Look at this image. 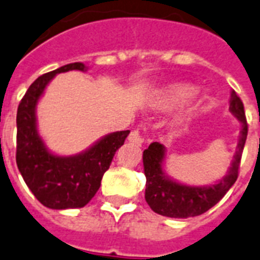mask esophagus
<instances>
[{"instance_id": "34e87169", "label": "esophagus", "mask_w": 260, "mask_h": 260, "mask_svg": "<svg viewBox=\"0 0 260 260\" xmlns=\"http://www.w3.org/2000/svg\"><path fill=\"white\" fill-rule=\"evenodd\" d=\"M128 140H129L131 143H134V144H141V143L144 141V137L140 135V131L135 129L129 134V136H128Z\"/></svg>"}]
</instances>
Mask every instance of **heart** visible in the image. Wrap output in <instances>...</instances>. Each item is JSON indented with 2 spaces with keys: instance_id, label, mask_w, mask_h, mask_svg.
I'll return each mask as SVG.
<instances>
[{
  "instance_id": "b5f03b06",
  "label": "heart",
  "mask_w": 260,
  "mask_h": 260,
  "mask_svg": "<svg viewBox=\"0 0 260 260\" xmlns=\"http://www.w3.org/2000/svg\"><path fill=\"white\" fill-rule=\"evenodd\" d=\"M195 93V88L187 84H171L161 89L155 100V104L160 109H171L183 104Z\"/></svg>"
}]
</instances>
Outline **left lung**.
Here are the masks:
<instances>
[{"label": "left lung", "instance_id": "obj_1", "mask_svg": "<svg viewBox=\"0 0 260 260\" xmlns=\"http://www.w3.org/2000/svg\"><path fill=\"white\" fill-rule=\"evenodd\" d=\"M230 112L242 124L239 143L236 147V152L230 170L216 184L193 187V185H185L172 180L163 170L166 148L160 143H152L148 148L143 152V164H144V174L147 178L145 200L152 211L168 218L185 219L198 216L212 208L233 187L238 179L242 152H243L247 132H248L243 103L236 94L235 90L231 92Z\"/></svg>", "mask_w": 260, "mask_h": 260}]
</instances>
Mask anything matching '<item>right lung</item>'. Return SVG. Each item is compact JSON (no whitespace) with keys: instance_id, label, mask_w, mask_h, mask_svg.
I'll return each instance as SVG.
<instances>
[{"instance_id":"add662e5","label":"right lung","mask_w":260,"mask_h":260,"mask_svg":"<svg viewBox=\"0 0 260 260\" xmlns=\"http://www.w3.org/2000/svg\"><path fill=\"white\" fill-rule=\"evenodd\" d=\"M69 71L86 72L88 68L82 62H72L40 76L17 111V167L31 193L52 210L81 208L89 203L116 151L129 135V131L105 135L92 147L72 156L54 155L46 148L37 129L36 107L50 80Z\"/></svg>"}]
</instances>
